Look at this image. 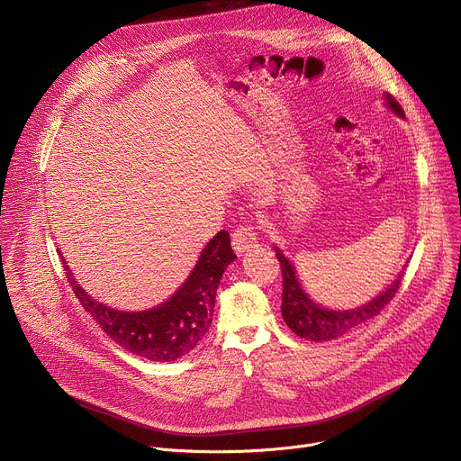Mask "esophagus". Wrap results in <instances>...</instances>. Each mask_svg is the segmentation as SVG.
Segmentation results:
<instances>
[{
  "instance_id": "obj_1",
  "label": "esophagus",
  "mask_w": 461,
  "mask_h": 461,
  "mask_svg": "<svg viewBox=\"0 0 461 461\" xmlns=\"http://www.w3.org/2000/svg\"><path fill=\"white\" fill-rule=\"evenodd\" d=\"M231 244H233V250L237 254H244V252H250L252 249L258 247V233L254 228L250 226H240L233 231L231 235Z\"/></svg>"
}]
</instances>
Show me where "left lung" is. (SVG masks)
<instances>
[{
  "label": "left lung",
  "instance_id": "obj_1",
  "mask_svg": "<svg viewBox=\"0 0 461 461\" xmlns=\"http://www.w3.org/2000/svg\"><path fill=\"white\" fill-rule=\"evenodd\" d=\"M384 105L398 118H404L402 107L396 104V100L391 95H384ZM274 252L280 261L284 276L282 317L298 337H303V339L315 343L333 341L337 337H343L345 333L359 328L366 321L375 319L385 308L387 302L394 296L406 268L404 265L402 270L394 276V280L366 303H361L357 308L350 310H331L315 302L308 293H305L294 265L278 247H274Z\"/></svg>",
  "mask_w": 461,
  "mask_h": 461
}]
</instances>
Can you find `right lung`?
<instances>
[{"instance_id": "1", "label": "right lung", "mask_w": 461, "mask_h": 461, "mask_svg": "<svg viewBox=\"0 0 461 461\" xmlns=\"http://www.w3.org/2000/svg\"><path fill=\"white\" fill-rule=\"evenodd\" d=\"M65 263L70 285L85 312L124 350L149 361H176L203 339L214 310L222 274L237 259L228 231H219L200 252L198 261L179 289L149 310L120 312L92 298Z\"/></svg>"}]
</instances>
